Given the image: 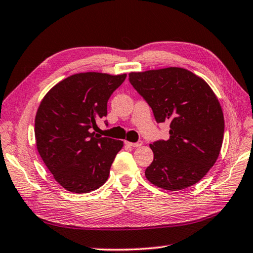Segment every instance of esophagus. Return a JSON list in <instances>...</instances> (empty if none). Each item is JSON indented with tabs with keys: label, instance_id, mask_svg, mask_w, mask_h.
<instances>
[{
	"label": "esophagus",
	"instance_id": "1",
	"mask_svg": "<svg viewBox=\"0 0 253 253\" xmlns=\"http://www.w3.org/2000/svg\"><path fill=\"white\" fill-rule=\"evenodd\" d=\"M126 144L128 145V146H131V147H139V146H142V145H143V142H142V140H138V142H136V143L126 142Z\"/></svg>",
	"mask_w": 253,
	"mask_h": 253
}]
</instances>
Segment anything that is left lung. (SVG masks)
Here are the masks:
<instances>
[{
    "mask_svg": "<svg viewBox=\"0 0 253 253\" xmlns=\"http://www.w3.org/2000/svg\"><path fill=\"white\" fill-rule=\"evenodd\" d=\"M129 83L153 110L169 123V138L149 145L154 153L145 176L169 191L190 187L216 162L224 134L221 105L210 85L183 68L130 72Z\"/></svg>",
    "mask_w": 253,
    "mask_h": 253,
    "instance_id": "1",
    "label": "left lung"
}]
</instances>
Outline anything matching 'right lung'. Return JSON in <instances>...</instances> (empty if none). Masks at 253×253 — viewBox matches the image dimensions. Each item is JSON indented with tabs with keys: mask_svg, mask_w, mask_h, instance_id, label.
I'll return each instance as SVG.
<instances>
[{
	"mask_svg": "<svg viewBox=\"0 0 253 253\" xmlns=\"http://www.w3.org/2000/svg\"><path fill=\"white\" fill-rule=\"evenodd\" d=\"M125 79L126 74L72 75L55 84L38 108V152L55 181L72 193H89L108 179L124 143L92 129L107 116V102Z\"/></svg>",
	"mask_w": 253,
	"mask_h": 253,
	"instance_id": "add662e5",
	"label": "right lung"
}]
</instances>
